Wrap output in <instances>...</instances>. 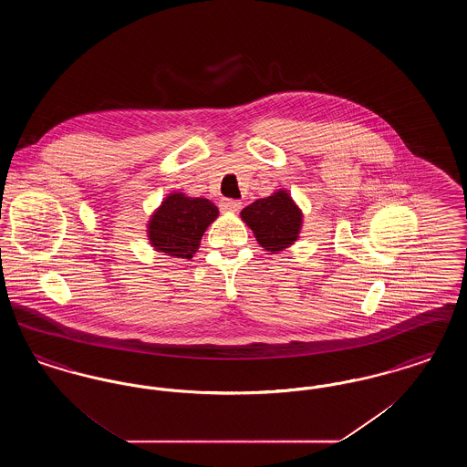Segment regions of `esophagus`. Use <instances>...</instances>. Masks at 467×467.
<instances>
[{"label": "esophagus", "mask_w": 467, "mask_h": 467, "mask_svg": "<svg viewBox=\"0 0 467 467\" xmlns=\"http://www.w3.org/2000/svg\"><path fill=\"white\" fill-rule=\"evenodd\" d=\"M221 210L236 213L242 210V202L238 200H223L221 201Z\"/></svg>", "instance_id": "1"}]
</instances>
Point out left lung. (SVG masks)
Listing matches in <instances>:
<instances>
[{
  "label": "left lung",
  "mask_w": 467,
  "mask_h": 467,
  "mask_svg": "<svg viewBox=\"0 0 467 467\" xmlns=\"http://www.w3.org/2000/svg\"><path fill=\"white\" fill-rule=\"evenodd\" d=\"M240 215L252 229L257 244L271 254H278L296 244L303 227V212L284 189L254 201Z\"/></svg>",
  "instance_id": "obj_1"
}]
</instances>
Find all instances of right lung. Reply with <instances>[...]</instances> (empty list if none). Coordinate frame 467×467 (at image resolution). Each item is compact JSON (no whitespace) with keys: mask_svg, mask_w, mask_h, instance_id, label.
Returning a JSON list of instances; mask_svg holds the SVG:
<instances>
[{"mask_svg":"<svg viewBox=\"0 0 467 467\" xmlns=\"http://www.w3.org/2000/svg\"><path fill=\"white\" fill-rule=\"evenodd\" d=\"M217 217L219 208L212 201L171 192L150 215L147 236L156 252L177 259H192L206 227Z\"/></svg>","mask_w":467,"mask_h":467,"instance_id":"add662e5","label":"right lung"}]
</instances>
